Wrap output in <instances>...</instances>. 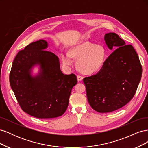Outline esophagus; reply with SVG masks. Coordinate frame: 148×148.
<instances>
[{"instance_id": "esophagus-1", "label": "esophagus", "mask_w": 148, "mask_h": 148, "mask_svg": "<svg viewBox=\"0 0 148 148\" xmlns=\"http://www.w3.org/2000/svg\"><path fill=\"white\" fill-rule=\"evenodd\" d=\"M83 79V77H82V76H80V75H78V76H77V79H78V82L82 81V80Z\"/></svg>"}]
</instances>
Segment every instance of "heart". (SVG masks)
<instances>
[{
	"instance_id": "1",
	"label": "heart",
	"mask_w": 148,
	"mask_h": 148,
	"mask_svg": "<svg viewBox=\"0 0 148 148\" xmlns=\"http://www.w3.org/2000/svg\"><path fill=\"white\" fill-rule=\"evenodd\" d=\"M75 59H78L77 67L84 74L97 72L104 66L107 59V51L102 45H96L89 41H82L71 48L69 52L62 54V63L66 66L73 64Z\"/></svg>"
}]
</instances>
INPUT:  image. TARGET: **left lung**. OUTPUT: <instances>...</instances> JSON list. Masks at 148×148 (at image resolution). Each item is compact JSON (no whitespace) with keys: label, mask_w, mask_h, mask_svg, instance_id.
Segmentation results:
<instances>
[{"label":"left lung","mask_w":148,"mask_h":148,"mask_svg":"<svg viewBox=\"0 0 148 148\" xmlns=\"http://www.w3.org/2000/svg\"><path fill=\"white\" fill-rule=\"evenodd\" d=\"M104 41L110 50L116 49L96 75L83 79L89 105L100 113L120 109L135 95L141 78L142 66L132 45L119 36L107 33Z\"/></svg>","instance_id":"1"}]
</instances>
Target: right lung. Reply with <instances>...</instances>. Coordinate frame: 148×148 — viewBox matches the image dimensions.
Returning a JSON list of instances; mask_svg holds the SVG:
<instances>
[{
    "label": "right lung",
    "mask_w": 148,
    "mask_h": 148,
    "mask_svg": "<svg viewBox=\"0 0 148 148\" xmlns=\"http://www.w3.org/2000/svg\"><path fill=\"white\" fill-rule=\"evenodd\" d=\"M45 40L31 42L17 53L10 73V84L22 110L33 117L52 119L66 111L71 89L77 84L73 73L65 75L59 59L46 51ZM38 67L37 74L33 69Z\"/></svg>",
    "instance_id": "right-lung-1"
}]
</instances>
